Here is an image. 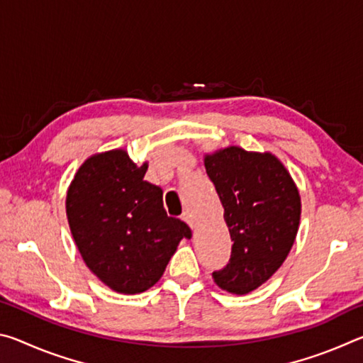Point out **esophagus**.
Masks as SVG:
<instances>
[{
    "label": "esophagus",
    "mask_w": 363,
    "mask_h": 363,
    "mask_svg": "<svg viewBox=\"0 0 363 363\" xmlns=\"http://www.w3.org/2000/svg\"><path fill=\"white\" fill-rule=\"evenodd\" d=\"M182 220H186V223L190 225V229H194V227H195V219H194L192 213H190V211H184Z\"/></svg>",
    "instance_id": "obj_1"
}]
</instances>
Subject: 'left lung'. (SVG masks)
Masks as SVG:
<instances>
[{
    "label": "left lung",
    "instance_id": "left-lung-1",
    "mask_svg": "<svg viewBox=\"0 0 363 363\" xmlns=\"http://www.w3.org/2000/svg\"><path fill=\"white\" fill-rule=\"evenodd\" d=\"M205 168L233 242L229 264L213 272L214 284L247 294L272 277L290 253L301 218L298 187L269 152L230 145L206 155Z\"/></svg>",
    "mask_w": 363,
    "mask_h": 363
}]
</instances>
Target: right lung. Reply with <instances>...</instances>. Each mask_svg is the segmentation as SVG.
<instances>
[{"label": "right lung", "mask_w": 363, "mask_h": 363, "mask_svg": "<svg viewBox=\"0 0 363 363\" xmlns=\"http://www.w3.org/2000/svg\"><path fill=\"white\" fill-rule=\"evenodd\" d=\"M126 150L89 157L67 190V219L79 255L116 293L149 290L167 269L190 227L163 208V190L144 181Z\"/></svg>", "instance_id": "add662e5"}]
</instances>
